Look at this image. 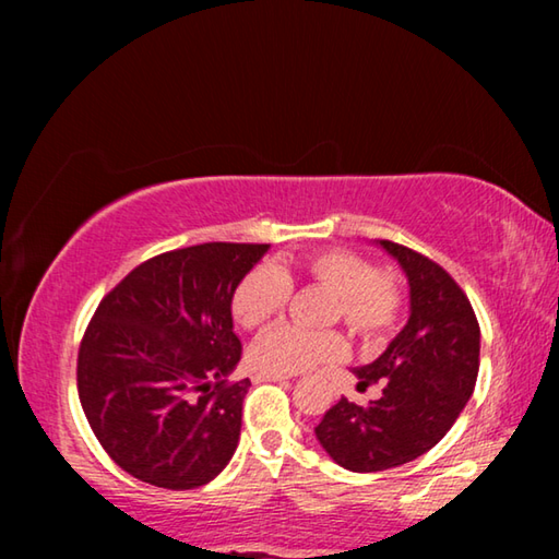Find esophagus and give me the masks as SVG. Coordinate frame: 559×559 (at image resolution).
Masks as SVG:
<instances>
[{
    "mask_svg": "<svg viewBox=\"0 0 559 559\" xmlns=\"http://www.w3.org/2000/svg\"><path fill=\"white\" fill-rule=\"evenodd\" d=\"M253 382H286L288 380V374H271V372H257L251 377Z\"/></svg>",
    "mask_w": 559,
    "mask_h": 559,
    "instance_id": "1",
    "label": "esophagus"
}]
</instances>
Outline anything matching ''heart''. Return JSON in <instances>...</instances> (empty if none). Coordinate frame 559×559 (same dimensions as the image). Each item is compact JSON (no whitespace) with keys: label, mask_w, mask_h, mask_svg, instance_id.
<instances>
[{"label":"heart","mask_w":559,"mask_h":559,"mask_svg":"<svg viewBox=\"0 0 559 559\" xmlns=\"http://www.w3.org/2000/svg\"><path fill=\"white\" fill-rule=\"evenodd\" d=\"M310 281L335 293L333 316L343 318L353 333L380 337L400 320L404 298L394 278L377 271L372 261L347 249L310 253L306 259L281 261L276 269L261 266L246 273L231 298L236 323L259 330L288 306L290 286ZM345 337L335 330H308L278 325L253 343L249 359L259 372L296 374L320 362H333L345 355Z\"/></svg>","instance_id":"b5f03b06"}]
</instances>
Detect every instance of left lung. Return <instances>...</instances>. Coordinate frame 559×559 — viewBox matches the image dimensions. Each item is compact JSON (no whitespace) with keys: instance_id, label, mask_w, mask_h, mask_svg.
I'll use <instances>...</instances> for the list:
<instances>
[{"instance_id":"1","label":"left lung","mask_w":559,"mask_h":559,"mask_svg":"<svg viewBox=\"0 0 559 559\" xmlns=\"http://www.w3.org/2000/svg\"><path fill=\"white\" fill-rule=\"evenodd\" d=\"M409 281V320L374 362L357 367V390L382 384L380 400L345 396L316 427L320 447L355 473L386 471L437 447L476 386L480 328L466 293L439 263L380 241Z\"/></svg>"}]
</instances>
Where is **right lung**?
<instances>
[{"instance_id":"add662e5","label":"right lung","mask_w":559,"mask_h":559,"mask_svg":"<svg viewBox=\"0 0 559 559\" xmlns=\"http://www.w3.org/2000/svg\"><path fill=\"white\" fill-rule=\"evenodd\" d=\"M269 243L212 241L132 269L91 318L79 349V400L93 433L143 484L189 490L231 461L251 382L231 298Z\"/></svg>"}]
</instances>
